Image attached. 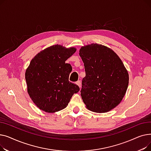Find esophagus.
<instances>
[{
    "instance_id": "esophagus-1",
    "label": "esophagus",
    "mask_w": 151,
    "mask_h": 151,
    "mask_svg": "<svg viewBox=\"0 0 151 151\" xmlns=\"http://www.w3.org/2000/svg\"><path fill=\"white\" fill-rule=\"evenodd\" d=\"M76 84L80 87V88H81V81H76Z\"/></svg>"
}]
</instances>
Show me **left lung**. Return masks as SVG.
Returning <instances> with one entry per match:
<instances>
[{
    "instance_id": "left-lung-1",
    "label": "left lung",
    "mask_w": 151,
    "mask_h": 151,
    "mask_svg": "<svg viewBox=\"0 0 151 151\" xmlns=\"http://www.w3.org/2000/svg\"><path fill=\"white\" fill-rule=\"evenodd\" d=\"M80 55L86 72L81 96L86 108L99 113L114 108L129 85V73L122 60L112 50L97 43L82 47Z\"/></svg>"
}]
</instances>
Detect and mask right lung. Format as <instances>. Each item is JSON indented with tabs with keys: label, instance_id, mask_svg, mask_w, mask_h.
<instances>
[{
	"label": "right lung",
	"instance_id": "add662e5",
	"mask_svg": "<svg viewBox=\"0 0 151 151\" xmlns=\"http://www.w3.org/2000/svg\"><path fill=\"white\" fill-rule=\"evenodd\" d=\"M75 51V47L53 45L32 59L25 78L28 93L39 109L58 112L65 108L73 95L80 91L78 85L68 81L72 67L65 63Z\"/></svg>",
	"mask_w": 151,
	"mask_h": 151
}]
</instances>
